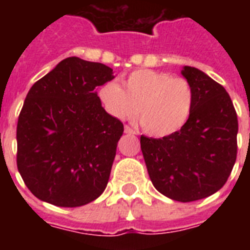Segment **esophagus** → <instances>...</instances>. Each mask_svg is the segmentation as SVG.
I'll return each instance as SVG.
<instances>
[{
    "label": "esophagus",
    "mask_w": 250,
    "mask_h": 250,
    "mask_svg": "<svg viewBox=\"0 0 250 250\" xmlns=\"http://www.w3.org/2000/svg\"><path fill=\"white\" fill-rule=\"evenodd\" d=\"M125 132L128 133V135H135V131L129 125H125Z\"/></svg>",
    "instance_id": "obj_1"
}]
</instances>
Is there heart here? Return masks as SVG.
<instances>
[{
    "label": "heart",
    "mask_w": 250,
    "mask_h": 250,
    "mask_svg": "<svg viewBox=\"0 0 250 250\" xmlns=\"http://www.w3.org/2000/svg\"><path fill=\"white\" fill-rule=\"evenodd\" d=\"M98 96L106 111L117 119H129L139 111L141 128L152 136L178 132L189 119L193 106V89L188 80L154 70L133 71L123 88L107 82Z\"/></svg>",
    "instance_id": "b5f03b06"
}]
</instances>
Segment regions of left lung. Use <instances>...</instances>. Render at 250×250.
<instances>
[{
  "instance_id": "8db88e82",
  "label": "left lung",
  "mask_w": 250,
  "mask_h": 250,
  "mask_svg": "<svg viewBox=\"0 0 250 250\" xmlns=\"http://www.w3.org/2000/svg\"><path fill=\"white\" fill-rule=\"evenodd\" d=\"M193 89L189 119L162 139L141 136L149 178L166 197L190 202L211 196L227 182L237 154V115L229 94L205 72L184 66Z\"/></svg>"
}]
</instances>
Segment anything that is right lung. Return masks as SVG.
I'll return each mask as SVG.
<instances>
[{"label": "right lung", "mask_w": 250, "mask_h": 250, "mask_svg": "<svg viewBox=\"0 0 250 250\" xmlns=\"http://www.w3.org/2000/svg\"><path fill=\"white\" fill-rule=\"evenodd\" d=\"M113 68L68 57L29 89L17 125V165L39 200L62 208L94 201L109 182L123 123L96 88Z\"/></svg>", "instance_id": "obj_1"}]
</instances>
